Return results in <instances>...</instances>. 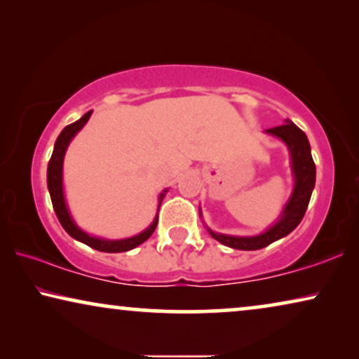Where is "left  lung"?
Wrapping results in <instances>:
<instances>
[{
	"label": "left lung",
	"instance_id": "1",
	"mask_svg": "<svg viewBox=\"0 0 359 359\" xmlns=\"http://www.w3.org/2000/svg\"><path fill=\"white\" fill-rule=\"evenodd\" d=\"M264 132L286 144L289 155H291L294 188L276 222L269 225L262 233L252 235V237H238V235L217 233L205 227L210 237L233 250H248V252L250 250H259L291 233L301 224L307 210L309 201H311L313 186H316V163L312 160L311 144H309L307 135L289 119H286V124L273 127V129Z\"/></svg>",
	"mask_w": 359,
	"mask_h": 359
}]
</instances>
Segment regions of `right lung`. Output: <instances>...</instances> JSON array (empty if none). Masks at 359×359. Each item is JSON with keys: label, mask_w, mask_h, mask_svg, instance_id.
I'll return each mask as SVG.
<instances>
[{"label": "right lung", "mask_w": 359, "mask_h": 359, "mask_svg": "<svg viewBox=\"0 0 359 359\" xmlns=\"http://www.w3.org/2000/svg\"><path fill=\"white\" fill-rule=\"evenodd\" d=\"M91 112H86L85 116L80 117L76 122L67 126L65 129L60 132V135L57 137L55 145H53V151L50 156V161H48L47 166V188L48 193H50V199L53 204V210H55L58 220H60L62 227L65 229V232L73 237L78 242L88 245V247L97 250V252H104V253H121V252H129V250L139 247L140 243H144L145 240L150 238V235L154 233V230L156 229V224H158V212H156L154 222H151L149 227H147L144 232L134 235V237L129 238H121V240H107V238H101V237H95V235L86 233L85 230H81L78 227L75 220H73L70 210H68L67 201H65V194H63V158H65L67 149L70 145V142L73 140L78 132L83 129V126L86 124L88 119L91 117ZM168 193V189H165L163 193H160L158 196V209L161 201H163L165 194Z\"/></svg>", "instance_id": "obj_1"}]
</instances>
